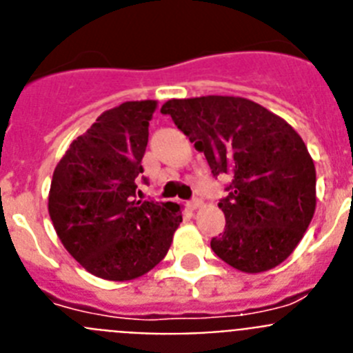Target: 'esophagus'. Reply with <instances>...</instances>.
I'll list each match as a JSON object with an SVG mask.
<instances>
[{
    "label": "esophagus",
    "mask_w": 353,
    "mask_h": 353,
    "mask_svg": "<svg viewBox=\"0 0 353 353\" xmlns=\"http://www.w3.org/2000/svg\"><path fill=\"white\" fill-rule=\"evenodd\" d=\"M201 205H203V201H201V199H199V198H194V199H191L189 203H187V207L191 208V210H198V208L201 207Z\"/></svg>",
    "instance_id": "34e87169"
}]
</instances>
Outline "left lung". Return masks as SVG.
<instances>
[{"label": "left lung", "instance_id": "1", "mask_svg": "<svg viewBox=\"0 0 353 353\" xmlns=\"http://www.w3.org/2000/svg\"><path fill=\"white\" fill-rule=\"evenodd\" d=\"M161 113L203 152L214 176H232L219 201L226 228L212 251L248 274L283 263L316 208L314 162L295 129L242 97L171 99Z\"/></svg>", "mask_w": 353, "mask_h": 353}]
</instances>
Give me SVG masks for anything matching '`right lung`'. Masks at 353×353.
I'll return each mask as SVG.
<instances>
[{"mask_svg":"<svg viewBox=\"0 0 353 353\" xmlns=\"http://www.w3.org/2000/svg\"><path fill=\"white\" fill-rule=\"evenodd\" d=\"M157 102L108 109L56 164L49 215L72 258L108 281L152 270L182 223L180 205L136 199L148 125Z\"/></svg>","mask_w":353,"mask_h":353,"instance_id":"right-lung-1","label":"right lung"}]
</instances>
